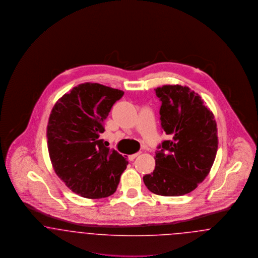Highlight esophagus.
I'll use <instances>...</instances> for the list:
<instances>
[{"label": "esophagus", "instance_id": "obj_1", "mask_svg": "<svg viewBox=\"0 0 258 258\" xmlns=\"http://www.w3.org/2000/svg\"><path fill=\"white\" fill-rule=\"evenodd\" d=\"M139 155H140V152H138V153H136V154H134V155H130V156H128V160H134L135 158H136L137 156H139Z\"/></svg>", "mask_w": 258, "mask_h": 258}]
</instances>
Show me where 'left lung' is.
Returning <instances> with one entry per match:
<instances>
[{
	"label": "left lung",
	"instance_id": "8db88e82",
	"mask_svg": "<svg viewBox=\"0 0 258 258\" xmlns=\"http://www.w3.org/2000/svg\"><path fill=\"white\" fill-rule=\"evenodd\" d=\"M155 91L161 101V127L170 139L159 146L156 167L143 181L155 195L184 196L204 181L213 166L219 144L217 123L188 87L163 85Z\"/></svg>",
	"mask_w": 258,
	"mask_h": 258
}]
</instances>
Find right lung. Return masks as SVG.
<instances>
[{
    "mask_svg": "<svg viewBox=\"0 0 258 258\" xmlns=\"http://www.w3.org/2000/svg\"><path fill=\"white\" fill-rule=\"evenodd\" d=\"M123 92L83 83L58 99L50 113L47 147L54 171L76 195L99 199L113 195L128 161L99 138L103 121Z\"/></svg>",
    "mask_w": 258,
    "mask_h": 258,
    "instance_id": "right-lung-1",
    "label": "right lung"
}]
</instances>
